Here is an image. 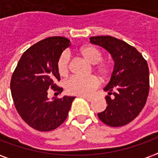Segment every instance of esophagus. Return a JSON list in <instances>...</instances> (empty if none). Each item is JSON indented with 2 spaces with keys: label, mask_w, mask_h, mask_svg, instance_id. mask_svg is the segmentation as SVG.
<instances>
[{
  "label": "esophagus",
  "mask_w": 158,
  "mask_h": 158,
  "mask_svg": "<svg viewBox=\"0 0 158 158\" xmlns=\"http://www.w3.org/2000/svg\"><path fill=\"white\" fill-rule=\"evenodd\" d=\"M81 98H84L85 100H86L87 102H91L93 100V97H90V96H80Z\"/></svg>",
  "instance_id": "obj_1"
}]
</instances>
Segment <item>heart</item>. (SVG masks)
Masks as SVG:
<instances>
[{"label": "heart", "mask_w": 158, "mask_h": 158, "mask_svg": "<svg viewBox=\"0 0 158 158\" xmlns=\"http://www.w3.org/2000/svg\"><path fill=\"white\" fill-rule=\"evenodd\" d=\"M80 53L91 64L99 63L102 56L98 49L93 45H85L80 49ZM70 69V56L68 52H64L60 56L57 61V70L62 76H66ZM99 72L102 75H106L108 73V67L101 65L98 67ZM99 79L95 76L89 77H79L72 76L64 83L66 91L71 95L77 96H89L95 89L99 86Z\"/></svg>", "instance_id": "b5f03b06"}]
</instances>
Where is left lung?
Instances as JSON below:
<instances>
[{
	"label": "left lung",
	"instance_id": "1",
	"mask_svg": "<svg viewBox=\"0 0 158 158\" xmlns=\"http://www.w3.org/2000/svg\"><path fill=\"white\" fill-rule=\"evenodd\" d=\"M92 44L106 49L114 62L108 84L103 89L106 108L97 113L105 124L120 127L133 121L141 112L149 93V69L134 46L113 36L89 37Z\"/></svg>",
	"mask_w": 158,
	"mask_h": 158
}]
</instances>
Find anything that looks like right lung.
<instances>
[{
    "label": "right lung",
    "mask_w": 158,
    "mask_h": 158,
    "mask_svg": "<svg viewBox=\"0 0 158 158\" xmlns=\"http://www.w3.org/2000/svg\"><path fill=\"white\" fill-rule=\"evenodd\" d=\"M70 40L62 36L49 37L29 47L23 54L12 73L11 92L20 117L33 129L51 131L68 117L74 96L48 98V89L62 93L57 61Z\"/></svg>",
    "instance_id": "right-lung-1"
}]
</instances>
